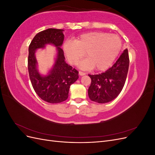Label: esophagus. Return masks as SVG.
<instances>
[{"instance_id": "esophagus-1", "label": "esophagus", "mask_w": 155, "mask_h": 155, "mask_svg": "<svg viewBox=\"0 0 155 155\" xmlns=\"http://www.w3.org/2000/svg\"><path fill=\"white\" fill-rule=\"evenodd\" d=\"M79 74L80 75V76H84V75H85L86 74H85V72H83L79 71Z\"/></svg>"}]
</instances>
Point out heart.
<instances>
[{"mask_svg": "<svg viewBox=\"0 0 155 155\" xmlns=\"http://www.w3.org/2000/svg\"><path fill=\"white\" fill-rule=\"evenodd\" d=\"M122 48V41L115 34L103 31L85 33L74 40L63 43V50L68 61L76 64L85 54L88 58L78 64L83 70L94 68L99 71L109 68L118 57Z\"/></svg>", "mask_w": 155, "mask_h": 155, "instance_id": "1", "label": "heart"}]
</instances>
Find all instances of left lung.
I'll return each mask as SVG.
<instances>
[{
	"label": "left lung",
	"instance_id": "1",
	"mask_svg": "<svg viewBox=\"0 0 155 155\" xmlns=\"http://www.w3.org/2000/svg\"><path fill=\"white\" fill-rule=\"evenodd\" d=\"M129 65L128 50H124L118 59L105 72L91 75L88 90L90 99L99 104L111 101L119 95L125 85Z\"/></svg>",
	"mask_w": 155,
	"mask_h": 155
}]
</instances>
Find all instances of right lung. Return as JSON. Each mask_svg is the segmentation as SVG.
<instances>
[{"label": "right lung", "mask_w": 155, "mask_h": 155, "mask_svg": "<svg viewBox=\"0 0 155 155\" xmlns=\"http://www.w3.org/2000/svg\"><path fill=\"white\" fill-rule=\"evenodd\" d=\"M64 30L48 28L42 31L32 39L29 46L28 68L35 92L42 100L58 104L68 97L70 85L79 78L78 71L65 62L61 46L64 41ZM48 44L54 45L57 50L53 67L46 75L40 74L35 57L37 49H44Z\"/></svg>", "instance_id": "1"}]
</instances>
